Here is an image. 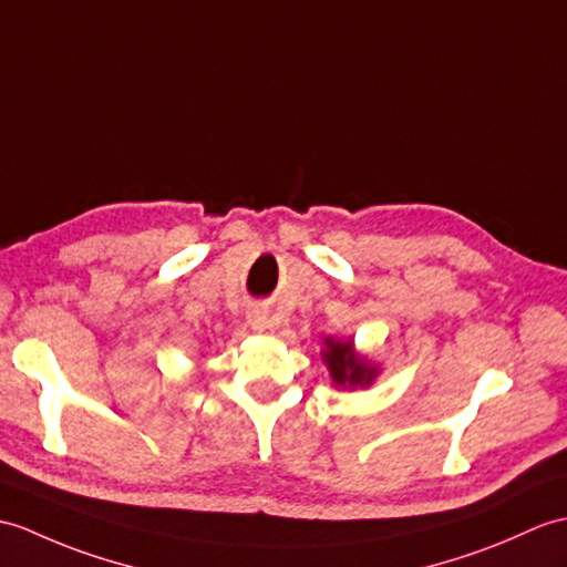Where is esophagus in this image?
Masks as SVG:
<instances>
[{"label":"esophagus","instance_id":"esophagus-1","mask_svg":"<svg viewBox=\"0 0 567 567\" xmlns=\"http://www.w3.org/2000/svg\"><path fill=\"white\" fill-rule=\"evenodd\" d=\"M248 323H251L254 331L262 333L268 328V311L260 309V307H254L251 311H248Z\"/></svg>","mask_w":567,"mask_h":567}]
</instances>
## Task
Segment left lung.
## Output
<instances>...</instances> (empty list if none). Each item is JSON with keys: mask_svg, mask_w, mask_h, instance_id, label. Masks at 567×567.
I'll return each instance as SVG.
<instances>
[{"mask_svg": "<svg viewBox=\"0 0 567 567\" xmlns=\"http://www.w3.org/2000/svg\"><path fill=\"white\" fill-rule=\"evenodd\" d=\"M321 358L331 372L333 384L340 389H364L377 379L379 370L367 362L362 354L354 352L352 340H336L326 338V348Z\"/></svg>", "mask_w": 567, "mask_h": 567, "instance_id": "8db88e82", "label": "left lung"}]
</instances>
